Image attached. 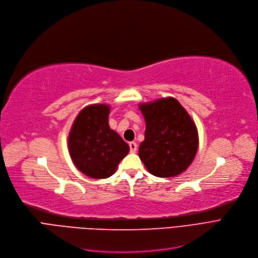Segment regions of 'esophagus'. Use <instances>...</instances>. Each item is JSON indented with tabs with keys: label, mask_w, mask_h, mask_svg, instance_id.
Instances as JSON below:
<instances>
[{
	"label": "esophagus",
	"mask_w": 258,
	"mask_h": 258,
	"mask_svg": "<svg viewBox=\"0 0 258 258\" xmlns=\"http://www.w3.org/2000/svg\"><path fill=\"white\" fill-rule=\"evenodd\" d=\"M129 147H130V152L131 153H136L138 150V144L134 142H130L129 143Z\"/></svg>",
	"instance_id": "obj_1"
}]
</instances>
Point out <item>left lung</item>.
<instances>
[{
	"label": "left lung",
	"mask_w": 258,
	"mask_h": 258,
	"mask_svg": "<svg viewBox=\"0 0 258 258\" xmlns=\"http://www.w3.org/2000/svg\"><path fill=\"white\" fill-rule=\"evenodd\" d=\"M146 121L139 155L148 172L173 177L193 162L199 149V131L187 110L172 96L139 105Z\"/></svg>",
	"instance_id": "8db88e82"
}]
</instances>
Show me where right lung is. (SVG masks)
Listing matches in <instances>:
<instances>
[{"mask_svg": "<svg viewBox=\"0 0 258 258\" xmlns=\"http://www.w3.org/2000/svg\"><path fill=\"white\" fill-rule=\"evenodd\" d=\"M110 106L92 104L77 115L68 136V150L72 163L91 178H107L114 174L119 162L130 148L110 128Z\"/></svg>", "mask_w": 258, "mask_h": 258, "instance_id": "right-lung-1", "label": "right lung"}]
</instances>
